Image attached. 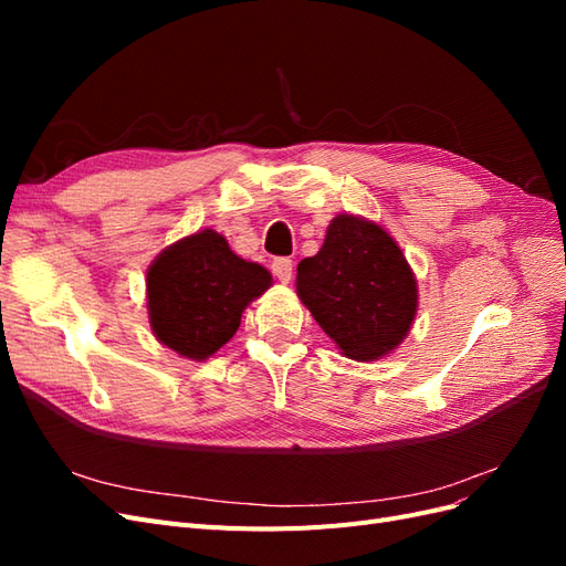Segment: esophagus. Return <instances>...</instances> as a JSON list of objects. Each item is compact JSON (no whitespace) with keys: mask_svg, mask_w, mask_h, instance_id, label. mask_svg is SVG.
<instances>
[{"mask_svg":"<svg viewBox=\"0 0 566 566\" xmlns=\"http://www.w3.org/2000/svg\"><path fill=\"white\" fill-rule=\"evenodd\" d=\"M271 271L281 283H290V279H293V260L290 256H279V260L271 262Z\"/></svg>","mask_w":566,"mask_h":566,"instance_id":"esophagus-1","label":"esophagus"}]
</instances>
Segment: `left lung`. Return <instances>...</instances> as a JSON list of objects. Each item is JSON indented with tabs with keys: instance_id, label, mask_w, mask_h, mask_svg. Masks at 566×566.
I'll return each mask as SVG.
<instances>
[{
	"instance_id": "left-lung-1",
	"label": "left lung",
	"mask_w": 566,
	"mask_h": 566,
	"mask_svg": "<svg viewBox=\"0 0 566 566\" xmlns=\"http://www.w3.org/2000/svg\"><path fill=\"white\" fill-rule=\"evenodd\" d=\"M297 295L356 361L401 345L418 312V283L401 248L382 227L352 214H337L323 248L300 262Z\"/></svg>"
}]
</instances>
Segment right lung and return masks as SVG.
<instances>
[{"instance_id": "add662e5", "label": "right lung", "mask_w": 566, "mask_h": 566, "mask_svg": "<svg viewBox=\"0 0 566 566\" xmlns=\"http://www.w3.org/2000/svg\"><path fill=\"white\" fill-rule=\"evenodd\" d=\"M271 273L238 256L212 229L181 238L148 269V318L165 347L202 361L235 335L245 306Z\"/></svg>"}]
</instances>
